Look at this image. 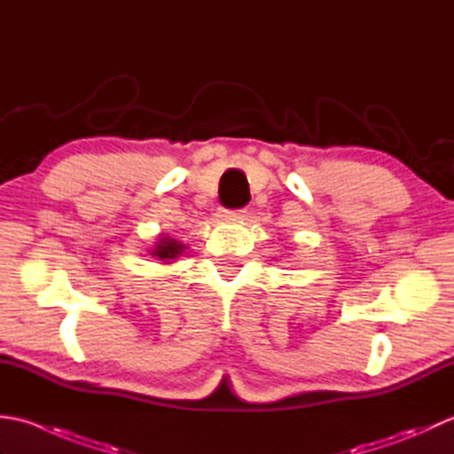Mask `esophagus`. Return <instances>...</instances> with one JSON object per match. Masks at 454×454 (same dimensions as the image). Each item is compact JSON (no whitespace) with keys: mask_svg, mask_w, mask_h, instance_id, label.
<instances>
[{"mask_svg":"<svg viewBox=\"0 0 454 454\" xmlns=\"http://www.w3.org/2000/svg\"><path fill=\"white\" fill-rule=\"evenodd\" d=\"M228 216H232V218H239V220H244V218H247L249 216V210L247 208H236V210H230V212H226Z\"/></svg>","mask_w":454,"mask_h":454,"instance_id":"obj_1","label":"esophagus"}]
</instances>
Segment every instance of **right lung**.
Listing matches in <instances>:
<instances>
[{
    "mask_svg": "<svg viewBox=\"0 0 454 454\" xmlns=\"http://www.w3.org/2000/svg\"><path fill=\"white\" fill-rule=\"evenodd\" d=\"M181 252H183V246L176 242V239L161 238L156 249H153V255H158L160 259H176Z\"/></svg>",
    "mask_w": 454,
    "mask_h": 454,
    "instance_id": "right-lung-1",
    "label": "right lung"
}]
</instances>
